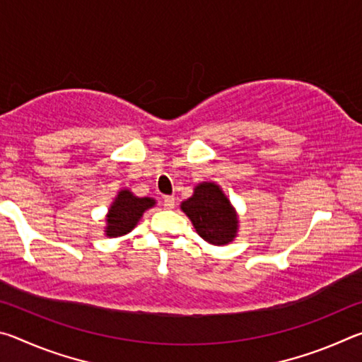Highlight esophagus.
Wrapping results in <instances>:
<instances>
[{"instance_id":"1","label":"esophagus","mask_w":362,"mask_h":362,"mask_svg":"<svg viewBox=\"0 0 362 362\" xmlns=\"http://www.w3.org/2000/svg\"><path fill=\"white\" fill-rule=\"evenodd\" d=\"M174 206H175L174 196H164V207H166V209H174Z\"/></svg>"}]
</instances>
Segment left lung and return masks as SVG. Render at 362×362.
Masks as SVG:
<instances>
[{
	"instance_id": "obj_1",
	"label": "left lung",
	"mask_w": 362,
	"mask_h": 362,
	"mask_svg": "<svg viewBox=\"0 0 362 362\" xmlns=\"http://www.w3.org/2000/svg\"><path fill=\"white\" fill-rule=\"evenodd\" d=\"M180 209L192 220L196 233L214 246H225L238 236V212L216 182L198 183L192 198L182 201Z\"/></svg>"
}]
</instances>
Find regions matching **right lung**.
Instances as JSON below:
<instances>
[{
    "instance_id": "1",
    "label": "right lung",
    "mask_w": 362,
    "mask_h": 362,
    "mask_svg": "<svg viewBox=\"0 0 362 362\" xmlns=\"http://www.w3.org/2000/svg\"><path fill=\"white\" fill-rule=\"evenodd\" d=\"M156 204L153 198H139L129 188H122L110 204L105 217V235L108 238L124 236L136 228L144 212Z\"/></svg>"
}]
</instances>
